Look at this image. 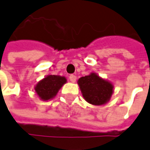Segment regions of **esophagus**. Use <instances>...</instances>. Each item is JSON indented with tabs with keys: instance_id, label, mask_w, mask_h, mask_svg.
Here are the masks:
<instances>
[{
	"instance_id": "34e87169",
	"label": "esophagus",
	"mask_w": 150,
	"mask_h": 150,
	"mask_svg": "<svg viewBox=\"0 0 150 150\" xmlns=\"http://www.w3.org/2000/svg\"><path fill=\"white\" fill-rule=\"evenodd\" d=\"M69 80L72 82H76V80H77V76H76V75H73V74L70 75V76H69Z\"/></svg>"
}]
</instances>
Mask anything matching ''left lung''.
Listing matches in <instances>:
<instances>
[{
	"label": "left lung",
	"instance_id": "1",
	"mask_svg": "<svg viewBox=\"0 0 150 150\" xmlns=\"http://www.w3.org/2000/svg\"><path fill=\"white\" fill-rule=\"evenodd\" d=\"M77 84L84 99L91 105H104L110 101L113 93V85L100 77L96 73L80 77Z\"/></svg>",
	"mask_w": 150,
	"mask_h": 150
}]
</instances>
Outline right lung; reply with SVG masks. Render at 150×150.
<instances>
[{
  "mask_svg": "<svg viewBox=\"0 0 150 150\" xmlns=\"http://www.w3.org/2000/svg\"><path fill=\"white\" fill-rule=\"evenodd\" d=\"M67 82L65 77L48 75L36 84L35 92L43 101H49L57 95L59 89Z\"/></svg>",
  "mask_w": 150,
  "mask_h": 150,
  "instance_id": "1",
  "label": "right lung"
}]
</instances>
